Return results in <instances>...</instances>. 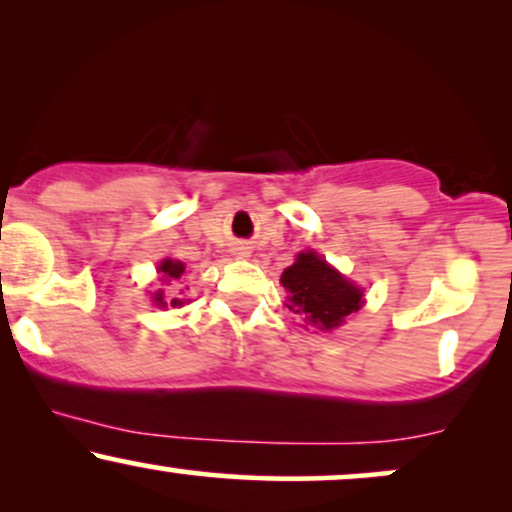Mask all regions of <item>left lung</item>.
<instances>
[{
  "label": "left lung",
  "instance_id": "8db88e82",
  "mask_svg": "<svg viewBox=\"0 0 512 512\" xmlns=\"http://www.w3.org/2000/svg\"><path fill=\"white\" fill-rule=\"evenodd\" d=\"M281 284L289 291L286 308L296 315H305V320L320 330L339 327L344 317L356 313L363 303V293L315 252H301L296 262L284 269Z\"/></svg>",
  "mask_w": 512,
  "mask_h": 512
}]
</instances>
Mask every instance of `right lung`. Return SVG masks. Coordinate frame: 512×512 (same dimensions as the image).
<instances>
[{"label":"right lung","instance_id":"right-lung-1","mask_svg":"<svg viewBox=\"0 0 512 512\" xmlns=\"http://www.w3.org/2000/svg\"><path fill=\"white\" fill-rule=\"evenodd\" d=\"M158 272L166 276V281H170V279H180V274L185 272V264L178 262V260H163L161 267H158ZM154 301H156L158 305H161V308H166V305H173V308H180V305L185 303V301H182V298H166V296H163V291L154 293Z\"/></svg>","mask_w":512,"mask_h":512}]
</instances>
